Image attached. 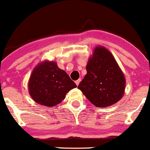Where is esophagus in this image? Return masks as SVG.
I'll use <instances>...</instances> for the list:
<instances>
[{
  "label": "esophagus",
  "instance_id": "esophagus-1",
  "mask_svg": "<svg viewBox=\"0 0 150 150\" xmlns=\"http://www.w3.org/2000/svg\"><path fill=\"white\" fill-rule=\"evenodd\" d=\"M81 78H79V79H78V80L75 81V83H76L77 86H78V85H79V83H80V82H81Z\"/></svg>",
  "mask_w": 150,
  "mask_h": 150
}]
</instances>
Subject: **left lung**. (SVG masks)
Wrapping results in <instances>:
<instances>
[{"label": "left lung", "instance_id": "obj_1", "mask_svg": "<svg viewBox=\"0 0 150 150\" xmlns=\"http://www.w3.org/2000/svg\"><path fill=\"white\" fill-rule=\"evenodd\" d=\"M86 74L78 88L98 108L110 107L124 95L126 79L114 56L97 46L88 60Z\"/></svg>", "mask_w": 150, "mask_h": 150}]
</instances>
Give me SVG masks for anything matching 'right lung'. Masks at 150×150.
Listing matches in <instances>:
<instances>
[{"instance_id":"right-lung-1","label":"right lung","mask_w":150,"mask_h":150,"mask_svg":"<svg viewBox=\"0 0 150 150\" xmlns=\"http://www.w3.org/2000/svg\"><path fill=\"white\" fill-rule=\"evenodd\" d=\"M75 87V82L57 63L47 60L35 67L28 81V90L33 100L49 107L61 103L67 92Z\"/></svg>"}]
</instances>
